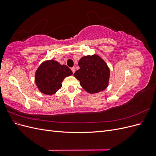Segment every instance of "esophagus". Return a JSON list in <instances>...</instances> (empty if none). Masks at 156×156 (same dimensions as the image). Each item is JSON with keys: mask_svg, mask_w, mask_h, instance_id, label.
I'll return each instance as SVG.
<instances>
[{"mask_svg": "<svg viewBox=\"0 0 156 156\" xmlns=\"http://www.w3.org/2000/svg\"><path fill=\"white\" fill-rule=\"evenodd\" d=\"M71 69H72L73 73H75V67H72V68H71Z\"/></svg>", "mask_w": 156, "mask_h": 156, "instance_id": "1", "label": "esophagus"}]
</instances>
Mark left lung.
Returning <instances> with one entry per match:
<instances>
[{"mask_svg":"<svg viewBox=\"0 0 156 156\" xmlns=\"http://www.w3.org/2000/svg\"><path fill=\"white\" fill-rule=\"evenodd\" d=\"M78 65L80 68L75 72L74 77L87 92L98 93L107 87L110 70L105 61L98 55L83 56L79 60Z\"/></svg>","mask_w":156,"mask_h":156,"instance_id":"8db88e82","label":"left lung"}]
</instances>
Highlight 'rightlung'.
<instances>
[{
  "mask_svg": "<svg viewBox=\"0 0 156 156\" xmlns=\"http://www.w3.org/2000/svg\"><path fill=\"white\" fill-rule=\"evenodd\" d=\"M72 74L67 66L61 65L54 60L45 61L36 70V84L41 92L52 95L62 87L64 79Z\"/></svg>",
  "mask_w": 156,
  "mask_h": 156,
  "instance_id": "1",
  "label": "right lung"
}]
</instances>
